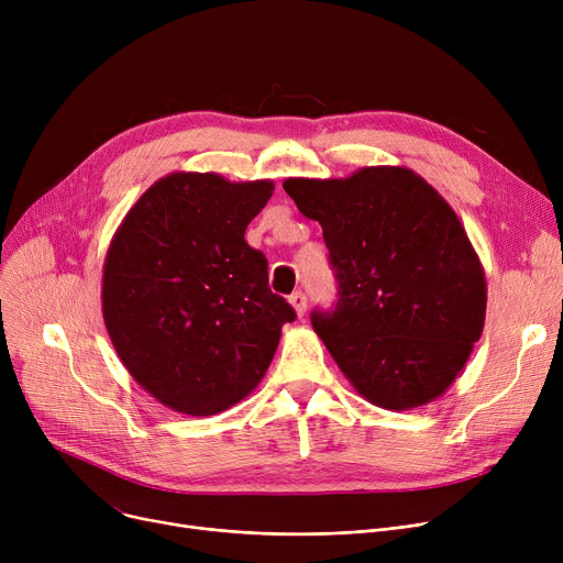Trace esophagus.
Masks as SVG:
<instances>
[{
    "label": "esophagus",
    "mask_w": 563,
    "mask_h": 563,
    "mask_svg": "<svg viewBox=\"0 0 563 563\" xmlns=\"http://www.w3.org/2000/svg\"><path fill=\"white\" fill-rule=\"evenodd\" d=\"M289 306L294 308V312H297L299 317H303V314H306V308H308L306 294H303V291H294L291 297H289Z\"/></svg>",
    "instance_id": "1"
}]
</instances>
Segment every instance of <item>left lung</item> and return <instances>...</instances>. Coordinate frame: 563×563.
Here are the masks:
<instances>
[{
	"mask_svg": "<svg viewBox=\"0 0 563 563\" xmlns=\"http://www.w3.org/2000/svg\"><path fill=\"white\" fill-rule=\"evenodd\" d=\"M283 189L323 230L340 299L312 329L351 386L395 412L438 399L486 319L484 266L450 202L406 166Z\"/></svg>",
	"mask_w": 563,
	"mask_h": 563,
	"instance_id": "obj_1",
	"label": "left lung"
}]
</instances>
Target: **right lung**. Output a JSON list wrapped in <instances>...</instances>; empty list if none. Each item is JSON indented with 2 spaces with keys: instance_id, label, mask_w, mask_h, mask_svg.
Wrapping results in <instances>:
<instances>
[{
  "instance_id": "add662e5",
  "label": "right lung",
  "mask_w": 563,
  "mask_h": 563,
  "mask_svg": "<svg viewBox=\"0 0 563 563\" xmlns=\"http://www.w3.org/2000/svg\"><path fill=\"white\" fill-rule=\"evenodd\" d=\"M272 180L175 170L118 225L102 266V317L118 358L166 408L207 418L269 369L291 306L244 240Z\"/></svg>"
}]
</instances>
